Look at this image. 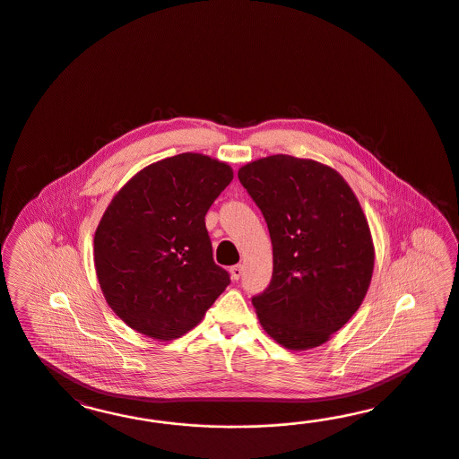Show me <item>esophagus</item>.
<instances>
[{"label":"esophagus","mask_w":459,"mask_h":459,"mask_svg":"<svg viewBox=\"0 0 459 459\" xmlns=\"http://www.w3.org/2000/svg\"><path fill=\"white\" fill-rule=\"evenodd\" d=\"M230 276H232V279H234V281H238V279H240V276H242V265H232V267H230Z\"/></svg>","instance_id":"esophagus-1"}]
</instances>
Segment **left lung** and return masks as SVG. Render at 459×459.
<instances>
[{"label":"left lung","mask_w":459,"mask_h":459,"mask_svg":"<svg viewBox=\"0 0 459 459\" xmlns=\"http://www.w3.org/2000/svg\"><path fill=\"white\" fill-rule=\"evenodd\" d=\"M273 242V279L252 298L265 333L288 350L326 343L360 307L376 247L360 202L334 168L273 154L238 168Z\"/></svg>","instance_id":"1"}]
</instances>
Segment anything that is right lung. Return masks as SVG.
I'll use <instances>...</instances> for the list:
<instances>
[{
  "label": "right lung",
  "instance_id": "1",
  "mask_svg": "<svg viewBox=\"0 0 459 459\" xmlns=\"http://www.w3.org/2000/svg\"><path fill=\"white\" fill-rule=\"evenodd\" d=\"M232 178L225 161L181 153L139 169L112 196L96 229L94 265L108 305L134 332L180 338L229 286L205 215Z\"/></svg>",
  "mask_w": 459,
  "mask_h": 459
}]
</instances>
